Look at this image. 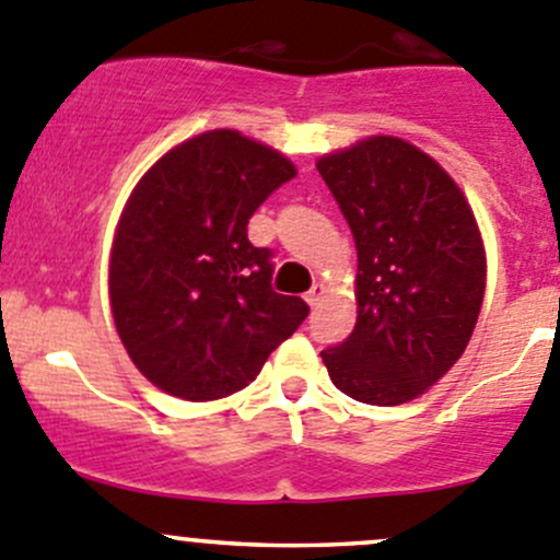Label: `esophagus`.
Segmentation results:
<instances>
[{"instance_id":"1","label":"esophagus","mask_w":560,"mask_h":560,"mask_svg":"<svg viewBox=\"0 0 560 560\" xmlns=\"http://www.w3.org/2000/svg\"><path fill=\"white\" fill-rule=\"evenodd\" d=\"M322 295H325V287H322V284H314L312 290L306 292V303H308V306H312V308H316V306H319Z\"/></svg>"}]
</instances>
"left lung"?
<instances>
[{
    "instance_id": "obj_1",
    "label": "left lung",
    "mask_w": 560,
    "mask_h": 560,
    "mask_svg": "<svg viewBox=\"0 0 560 560\" xmlns=\"http://www.w3.org/2000/svg\"><path fill=\"white\" fill-rule=\"evenodd\" d=\"M358 246V322L322 349L332 385L398 406L457 363L485 295V248L466 197L436 160L398 138L316 162Z\"/></svg>"
}]
</instances>
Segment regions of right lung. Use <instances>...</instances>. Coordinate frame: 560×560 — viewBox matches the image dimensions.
<instances>
[{
    "instance_id": "add662e5",
    "label": "right lung",
    "mask_w": 560,
    "mask_h": 560,
    "mask_svg": "<svg viewBox=\"0 0 560 560\" xmlns=\"http://www.w3.org/2000/svg\"><path fill=\"white\" fill-rule=\"evenodd\" d=\"M295 165L235 129L167 151L135 186L110 252L116 330L140 374L184 400L257 380L308 306L270 287L273 252L252 246V213Z\"/></svg>"
}]
</instances>
